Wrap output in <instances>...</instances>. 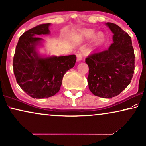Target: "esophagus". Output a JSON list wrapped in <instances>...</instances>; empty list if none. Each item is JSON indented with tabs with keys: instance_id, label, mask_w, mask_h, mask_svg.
I'll list each match as a JSON object with an SVG mask.
<instances>
[{
	"instance_id": "34e87169",
	"label": "esophagus",
	"mask_w": 146,
	"mask_h": 146,
	"mask_svg": "<svg viewBox=\"0 0 146 146\" xmlns=\"http://www.w3.org/2000/svg\"><path fill=\"white\" fill-rule=\"evenodd\" d=\"M83 58V55L82 54H77V61H81Z\"/></svg>"
}]
</instances>
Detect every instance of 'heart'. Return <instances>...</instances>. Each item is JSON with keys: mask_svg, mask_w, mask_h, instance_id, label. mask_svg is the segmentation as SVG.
I'll return each mask as SVG.
<instances>
[{"mask_svg": "<svg viewBox=\"0 0 146 146\" xmlns=\"http://www.w3.org/2000/svg\"><path fill=\"white\" fill-rule=\"evenodd\" d=\"M95 32L92 30H86L82 34V38L85 40H90L95 37ZM104 40V35L102 33H99L94 38V42L96 44H101Z\"/></svg>", "mask_w": 146, "mask_h": 146, "instance_id": "b5f03b06", "label": "heart"}]
</instances>
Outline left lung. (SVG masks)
<instances>
[{
    "label": "left lung",
    "instance_id": "8db88e82",
    "mask_svg": "<svg viewBox=\"0 0 146 146\" xmlns=\"http://www.w3.org/2000/svg\"><path fill=\"white\" fill-rule=\"evenodd\" d=\"M113 33L109 48L94 51L86 58L89 67L88 83L94 95L112 98L131 83L135 69V54L129 35L116 24L106 23Z\"/></svg>",
    "mask_w": 146,
    "mask_h": 146
}]
</instances>
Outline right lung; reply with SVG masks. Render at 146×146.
<instances>
[{
    "mask_svg": "<svg viewBox=\"0 0 146 146\" xmlns=\"http://www.w3.org/2000/svg\"><path fill=\"white\" fill-rule=\"evenodd\" d=\"M50 23L37 25L19 38L13 57V72L20 88L33 98H44L60 90L64 75L76 62L74 54L61 56H40L36 46L42 38L38 35L49 34Z\"/></svg>",
    "mask_w": 146,
    "mask_h": 146,
    "instance_id": "add662e5",
    "label": "right lung"
}]
</instances>
